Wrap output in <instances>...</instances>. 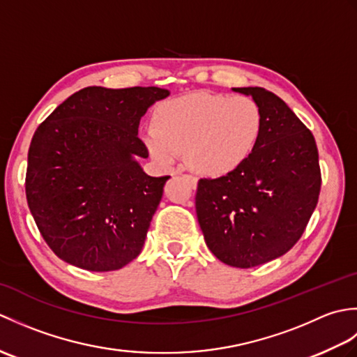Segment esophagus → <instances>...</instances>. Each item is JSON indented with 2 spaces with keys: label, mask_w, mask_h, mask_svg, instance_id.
I'll return each mask as SVG.
<instances>
[{
  "label": "esophagus",
  "mask_w": 357,
  "mask_h": 357,
  "mask_svg": "<svg viewBox=\"0 0 357 357\" xmlns=\"http://www.w3.org/2000/svg\"><path fill=\"white\" fill-rule=\"evenodd\" d=\"M185 179L188 181V183H190V185L195 188L196 187V184H198V179H196L195 176H192V174H185Z\"/></svg>",
  "instance_id": "esophagus-1"
}]
</instances>
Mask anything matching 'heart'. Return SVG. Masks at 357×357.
<instances>
[{"instance_id":"heart-1","label":"heart","mask_w":357,"mask_h":357,"mask_svg":"<svg viewBox=\"0 0 357 357\" xmlns=\"http://www.w3.org/2000/svg\"><path fill=\"white\" fill-rule=\"evenodd\" d=\"M262 133L264 113L253 98L199 92L164 102L144 141L161 164L187 151L195 170L221 178L248 162Z\"/></svg>"}]
</instances>
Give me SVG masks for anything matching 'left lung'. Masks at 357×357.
<instances>
[{
  "instance_id": "8db88e82",
  "label": "left lung",
  "mask_w": 357,
  "mask_h": 357,
  "mask_svg": "<svg viewBox=\"0 0 357 357\" xmlns=\"http://www.w3.org/2000/svg\"><path fill=\"white\" fill-rule=\"evenodd\" d=\"M264 113L259 146L245 165L227 176L199 179L196 215L219 261L252 268L287 253L305 231L321 192L313 133L275 93L238 87Z\"/></svg>"
}]
</instances>
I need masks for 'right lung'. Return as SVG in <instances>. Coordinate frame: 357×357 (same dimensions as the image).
I'll return each mask as SVG.
<instances>
[{"label": "right lung", "mask_w": 357, "mask_h": 357, "mask_svg": "<svg viewBox=\"0 0 357 357\" xmlns=\"http://www.w3.org/2000/svg\"><path fill=\"white\" fill-rule=\"evenodd\" d=\"M159 87H86L59 104L30 142L26 198L59 259L89 271L123 268L141 253L170 176L153 178L139 121Z\"/></svg>", "instance_id": "1"}]
</instances>
